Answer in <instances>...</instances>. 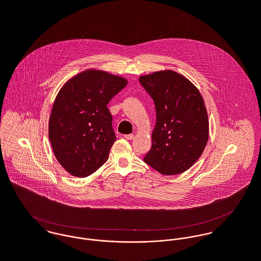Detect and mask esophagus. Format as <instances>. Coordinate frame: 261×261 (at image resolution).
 <instances>
[{
    "mask_svg": "<svg viewBox=\"0 0 261 261\" xmlns=\"http://www.w3.org/2000/svg\"><path fill=\"white\" fill-rule=\"evenodd\" d=\"M123 138H124L125 140H128V141H129V140H133V139H134V135H124Z\"/></svg>",
    "mask_w": 261,
    "mask_h": 261,
    "instance_id": "obj_1",
    "label": "esophagus"
}]
</instances>
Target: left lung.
Here are the masks:
<instances>
[{"label": "left lung", "instance_id": "8db88e82", "mask_svg": "<svg viewBox=\"0 0 261 261\" xmlns=\"http://www.w3.org/2000/svg\"><path fill=\"white\" fill-rule=\"evenodd\" d=\"M140 82L153 99L156 121L151 149L144 161L162 175H178L201 156L209 138L204 99L185 76L173 70L142 75Z\"/></svg>", "mask_w": 261, "mask_h": 261}]
</instances>
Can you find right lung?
I'll return each mask as SVG.
<instances>
[{
	"label": "right lung",
	"instance_id": "add662e5",
	"mask_svg": "<svg viewBox=\"0 0 261 261\" xmlns=\"http://www.w3.org/2000/svg\"><path fill=\"white\" fill-rule=\"evenodd\" d=\"M126 84L121 76L87 69L59 90L48 134L58 163L70 175L87 177L108 161L116 138L107 106Z\"/></svg>",
	"mask_w": 261,
	"mask_h": 261
}]
</instances>
